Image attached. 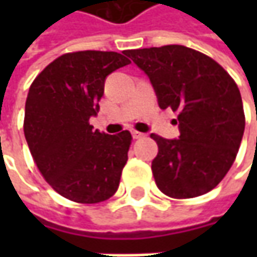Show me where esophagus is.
I'll use <instances>...</instances> for the list:
<instances>
[{
	"mask_svg": "<svg viewBox=\"0 0 257 257\" xmlns=\"http://www.w3.org/2000/svg\"><path fill=\"white\" fill-rule=\"evenodd\" d=\"M132 134H133V139H143L144 137V134L140 133V132H137V130H133Z\"/></svg>",
	"mask_w": 257,
	"mask_h": 257,
	"instance_id": "1",
	"label": "esophagus"
}]
</instances>
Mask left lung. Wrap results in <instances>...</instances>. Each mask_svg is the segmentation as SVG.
<instances>
[{"label":"left lung","mask_w":257,"mask_h":257,"mask_svg":"<svg viewBox=\"0 0 257 257\" xmlns=\"http://www.w3.org/2000/svg\"><path fill=\"white\" fill-rule=\"evenodd\" d=\"M125 54L149 75L160 108L179 113V140L150 134L159 146L152 162L157 187L173 199L210 192L230 170L242 142L244 111L237 84L209 55L184 45Z\"/></svg>","instance_id":"obj_1"}]
</instances>
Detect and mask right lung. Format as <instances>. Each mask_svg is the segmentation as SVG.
<instances>
[{
  "label": "right lung",
  "mask_w": 257,
  "mask_h": 257,
  "mask_svg": "<svg viewBox=\"0 0 257 257\" xmlns=\"http://www.w3.org/2000/svg\"><path fill=\"white\" fill-rule=\"evenodd\" d=\"M123 54H125L124 51ZM114 51H74L35 77L25 101L24 134L45 182L63 197L93 204L117 192L132 134L93 130L105 77L132 61Z\"/></svg>",
  "instance_id": "obj_1"
}]
</instances>
